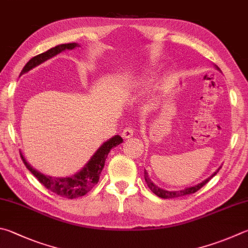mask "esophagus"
Returning a JSON list of instances; mask_svg holds the SVG:
<instances>
[{
  "label": "esophagus",
  "instance_id": "1",
  "mask_svg": "<svg viewBox=\"0 0 248 248\" xmlns=\"http://www.w3.org/2000/svg\"><path fill=\"white\" fill-rule=\"evenodd\" d=\"M133 136V129L131 128V127H127V128H124V131H123V133H121V137H123L124 139H130Z\"/></svg>",
  "mask_w": 248,
  "mask_h": 248
}]
</instances>
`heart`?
Returning a JSON list of instances; mask_svg holds the SVG:
<instances>
[{
	"instance_id": "b5f03b06",
	"label": "heart",
	"mask_w": 248,
	"mask_h": 248,
	"mask_svg": "<svg viewBox=\"0 0 248 248\" xmlns=\"http://www.w3.org/2000/svg\"><path fill=\"white\" fill-rule=\"evenodd\" d=\"M144 83H145V82H142V84H144Z\"/></svg>"
}]
</instances>
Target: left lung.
Returning <instances> with one entry per match:
<instances>
[{"label": "left lung", "mask_w": 248, "mask_h": 248, "mask_svg": "<svg viewBox=\"0 0 248 248\" xmlns=\"http://www.w3.org/2000/svg\"><path fill=\"white\" fill-rule=\"evenodd\" d=\"M216 66V65H215ZM216 68L218 70H220V68L218 66H216ZM220 169V168H219ZM219 169L214 172L213 174L210 175L209 178H207L204 181L201 182L197 184V186H191V187H186L184 188V190H180V191H167V190H163V188H160L156 186L155 183L152 182V180L148 177V173L146 170H144V178H145V182L147 183V186L151 188V191L154 193L155 195H157L160 199H175V197H180V196H184V195H188V194H193V193H195L200 190L201 187H202L205 186V184L209 181V180L214 177V175L217 174V172L219 171Z\"/></svg>", "instance_id": "8db88e82"}]
</instances>
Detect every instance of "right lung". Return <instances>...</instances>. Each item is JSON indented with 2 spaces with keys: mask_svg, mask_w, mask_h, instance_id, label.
I'll use <instances>...</instances> for the list:
<instances>
[{
  "mask_svg": "<svg viewBox=\"0 0 248 248\" xmlns=\"http://www.w3.org/2000/svg\"><path fill=\"white\" fill-rule=\"evenodd\" d=\"M79 46L78 43H66V44H60L55 47L49 48L48 51L39 54V55L34 56L27 62L24 68H22L20 76L25 73H28L30 69L34 68L35 66L42 64L53 56L57 55L61 52L65 51V49H74L75 47ZM19 76V77H20ZM123 143V139L119 136H115L108 141H106L102 144L100 148L94 153V155L91 157V159L85 164L84 167L81 169L79 172L74 174L73 177L67 178H53L49 175H46L38 170L33 169L31 166L27 163L25 157L20 154L21 159L24 161L25 166L29 171H31L35 178L39 180V182L43 184L47 190L52 191L55 194L60 195L62 197H66V199H78L80 196H83L91 190V188L95 186L100 179V175L103 168H104L105 160L107 158V155L110 152L112 147H116Z\"/></svg>",
  "mask_w": 248,
  "mask_h": 248,
  "instance_id": "1",
  "label": "right lung"
}]
</instances>
